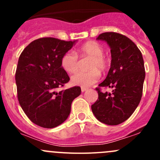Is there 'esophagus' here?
<instances>
[{"label": "esophagus", "instance_id": "34e87169", "mask_svg": "<svg viewBox=\"0 0 160 160\" xmlns=\"http://www.w3.org/2000/svg\"><path fill=\"white\" fill-rule=\"evenodd\" d=\"M88 90V88H81V91L82 92H84V91H86V90Z\"/></svg>", "mask_w": 160, "mask_h": 160}]
</instances>
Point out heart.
Here are the masks:
<instances>
[{
    "instance_id": "1",
    "label": "heart",
    "mask_w": 160,
    "mask_h": 160,
    "mask_svg": "<svg viewBox=\"0 0 160 160\" xmlns=\"http://www.w3.org/2000/svg\"><path fill=\"white\" fill-rule=\"evenodd\" d=\"M104 50L101 46L96 42H88L77 49V55L82 59L89 58L88 72H77L71 78L73 85L82 88H89L96 83L100 78V72H105L108 68V62L104 56ZM74 52L69 51L62 56L61 66L68 73H75L79 70L80 61Z\"/></svg>"
}]
</instances>
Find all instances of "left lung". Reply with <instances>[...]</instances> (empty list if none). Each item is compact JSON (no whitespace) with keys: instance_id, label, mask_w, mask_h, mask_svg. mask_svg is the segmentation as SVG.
Listing matches in <instances>:
<instances>
[{"instance_id":"left-lung-1","label":"left lung","mask_w":160,"mask_h":160,"mask_svg":"<svg viewBox=\"0 0 160 160\" xmlns=\"http://www.w3.org/2000/svg\"><path fill=\"white\" fill-rule=\"evenodd\" d=\"M111 48V68L100 88H113L112 93L96 88L98 99L91 105L98 121L117 125L126 121L139 104L142 95L145 72L142 55L136 45L125 35L104 32L97 38Z\"/></svg>"}]
</instances>
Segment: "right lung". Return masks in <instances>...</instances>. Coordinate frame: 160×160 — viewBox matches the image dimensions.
<instances>
[{"mask_svg":"<svg viewBox=\"0 0 160 160\" xmlns=\"http://www.w3.org/2000/svg\"><path fill=\"white\" fill-rule=\"evenodd\" d=\"M75 42L38 38L20 55L15 73L18 99L28 118L38 126L52 128L63 123L72 101L81 93L80 87L56 91L70 80L61 59Z\"/></svg>","mask_w":160,"mask_h":160,"instance_id":"add662e5","label":"right lung"}]
</instances>
